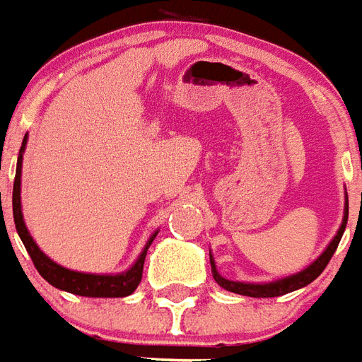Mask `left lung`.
<instances>
[{"label":"left lung","instance_id":"8db88e82","mask_svg":"<svg viewBox=\"0 0 362 362\" xmlns=\"http://www.w3.org/2000/svg\"><path fill=\"white\" fill-rule=\"evenodd\" d=\"M347 197V194H345ZM347 216H349V201L345 199V212H343V222H341L337 234L333 238L329 245L325 247L324 253L320 257L296 275L284 276V279H279V281H271V283H240V281H228L224 276L220 275L216 271V263L212 259V253H210V267H212V276L222 288H226L230 292H235V294H243V296H253V298H273V296H283V294H288L292 291H298L302 286H306L312 281H316L317 276L322 275V271L327 267L329 259L333 257V253L337 250V245L341 242V235L345 232V226H347Z\"/></svg>","mask_w":362,"mask_h":362}]
</instances>
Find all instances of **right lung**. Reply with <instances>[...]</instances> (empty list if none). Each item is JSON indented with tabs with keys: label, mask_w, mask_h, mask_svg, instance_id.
<instances>
[{
	"label": "right lung",
	"mask_w": 362,
	"mask_h": 362,
	"mask_svg": "<svg viewBox=\"0 0 362 362\" xmlns=\"http://www.w3.org/2000/svg\"><path fill=\"white\" fill-rule=\"evenodd\" d=\"M27 146V134L23 138L21 150H19V158H17V171H15V183H13V220H15V228L17 234L21 238L23 245L29 251L30 259L35 263V267L40 273V276L48 281V283L60 288V291L71 292L78 296H89V298H122L128 296L136 291V286L142 281V271H144V259L148 253V247L152 245L153 238L158 232H153L152 238L148 240L146 247L142 253L138 255L134 265L119 273V275H93V273H79V271H71L62 265H58L56 261L45 255L37 242L33 240L29 230L25 226L21 210V168H23V152ZM1 218H4V210H1Z\"/></svg>",
	"instance_id": "add662e5"
}]
</instances>
